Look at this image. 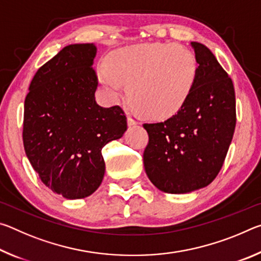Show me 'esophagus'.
<instances>
[{
	"instance_id": "obj_1",
	"label": "esophagus",
	"mask_w": 261,
	"mask_h": 261,
	"mask_svg": "<svg viewBox=\"0 0 261 261\" xmlns=\"http://www.w3.org/2000/svg\"><path fill=\"white\" fill-rule=\"evenodd\" d=\"M136 124H138V122H137L135 118H132L131 116H127V125L129 126H134Z\"/></svg>"
}]
</instances>
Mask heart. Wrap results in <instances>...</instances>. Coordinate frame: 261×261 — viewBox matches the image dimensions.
<instances>
[{
    "label": "heart",
    "mask_w": 261,
    "mask_h": 261,
    "mask_svg": "<svg viewBox=\"0 0 261 261\" xmlns=\"http://www.w3.org/2000/svg\"><path fill=\"white\" fill-rule=\"evenodd\" d=\"M198 60L189 48L175 43H145L114 51L99 81L116 100L126 87L127 100L149 120L173 116L187 102L198 76Z\"/></svg>",
    "instance_id": "1"
}]
</instances>
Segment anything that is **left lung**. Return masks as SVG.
Wrapping results in <instances>:
<instances>
[{
	"label": "left lung",
	"instance_id": "1",
	"mask_svg": "<svg viewBox=\"0 0 261 261\" xmlns=\"http://www.w3.org/2000/svg\"><path fill=\"white\" fill-rule=\"evenodd\" d=\"M191 46L199 64L191 95L167 121L144 124L148 134L145 171L167 193H188L213 182L236 126L231 78L206 46L199 42Z\"/></svg>",
	"mask_w": 261,
	"mask_h": 261
}]
</instances>
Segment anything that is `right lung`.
Wrapping results in <instances>:
<instances>
[{"label":"right lung","instance_id":"add662e5","mask_svg":"<svg viewBox=\"0 0 261 261\" xmlns=\"http://www.w3.org/2000/svg\"><path fill=\"white\" fill-rule=\"evenodd\" d=\"M95 53L93 43L64 47L38 69L25 98L26 155L41 182L67 199H82L100 187L101 149L126 130L120 106L96 103Z\"/></svg>","mask_w":261,"mask_h":261}]
</instances>
